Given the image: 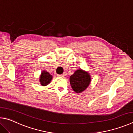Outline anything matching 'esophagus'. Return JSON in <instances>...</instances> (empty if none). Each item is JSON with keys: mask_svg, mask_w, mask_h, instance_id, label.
I'll return each instance as SVG.
<instances>
[{"mask_svg": "<svg viewBox=\"0 0 133 133\" xmlns=\"http://www.w3.org/2000/svg\"><path fill=\"white\" fill-rule=\"evenodd\" d=\"M58 77H61V78H64L65 77V75L64 74H61V75H58Z\"/></svg>", "mask_w": 133, "mask_h": 133, "instance_id": "34e87169", "label": "esophagus"}]
</instances>
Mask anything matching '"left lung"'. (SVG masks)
Instances as JSON below:
<instances>
[{"instance_id": "left-lung-1", "label": "left lung", "mask_w": 133, "mask_h": 133, "mask_svg": "<svg viewBox=\"0 0 133 133\" xmlns=\"http://www.w3.org/2000/svg\"><path fill=\"white\" fill-rule=\"evenodd\" d=\"M69 81L74 91L80 94L89 86L91 82V76L88 72L79 69L70 76Z\"/></svg>"}]
</instances>
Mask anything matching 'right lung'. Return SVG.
Returning <instances> with one entry per match:
<instances>
[{
  "mask_svg": "<svg viewBox=\"0 0 133 133\" xmlns=\"http://www.w3.org/2000/svg\"><path fill=\"white\" fill-rule=\"evenodd\" d=\"M52 79V76L50 73L46 71H43L41 72L40 76H39V83L42 86L45 87L51 82Z\"/></svg>",
  "mask_w": 133,
  "mask_h": 133,
  "instance_id": "1",
  "label": "right lung"
}]
</instances>
